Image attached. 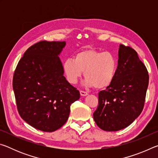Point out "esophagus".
I'll list each match as a JSON object with an SVG mask.
<instances>
[{"mask_svg":"<svg viewBox=\"0 0 158 158\" xmlns=\"http://www.w3.org/2000/svg\"><path fill=\"white\" fill-rule=\"evenodd\" d=\"M80 95L81 96H86L88 95V93L85 91H83V90H80Z\"/></svg>","mask_w":158,"mask_h":158,"instance_id":"obj_1","label":"esophagus"}]
</instances>
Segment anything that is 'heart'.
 <instances>
[{
    "label": "heart",
    "mask_w": 158,
    "mask_h": 158,
    "mask_svg": "<svg viewBox=\"0 0 158 158\" xmlns=\"http://www.w3.org/2000/svg\"><path fill=\"white\" fill-rule=\"evenodd\" d=\"M63 71L68 81L75 84L84 72V85L102 89L108 87L114 80L118 61L110 52L88 49L77 53L74 59L68 58L63 62Z\"/></svg>",
    "instance_id": "b5f03b06"
}]
</instances>
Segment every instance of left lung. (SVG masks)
I'll return each mask as SVG.
<instances>
[{"label": "left lung", "mask_w": 158, "mask_h": 158, "mask_svg": "<svg viewBox=\"0 0 158 158\" xmlns=\"http://www.w3.org/2000/svg\"><path fill=\"white\" fill-rule=\"evenodd\" d=\"M148 79L136 51L120 44L116 77L98 94L99 105L93 114L98 126L109 132L129 126L143 110Z\"/></svg>", "instance_id": "obj_1"}]
</instances>
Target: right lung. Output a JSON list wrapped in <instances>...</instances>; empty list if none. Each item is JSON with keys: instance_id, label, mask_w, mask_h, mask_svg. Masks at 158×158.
I'll use <instances>...</instances> for the list:
<instances>
[{"instance_id": "right-lung-1", "label": "right lung", "mask_w": 158, "mask_h": 158, "mask_svg": "<svg viewBox=\"0 0 158 158\" xmlns=\"http://www.w3.org/2000/svg\"><path fill=\"white\" fill-rule=\"evenodd\" d=\"M66 42L41 41L19 61L12 86L20 116L43 132H53L68 121L70 105L80 93L63 76L59 58Z\"/></svg>"}]
</instances>
